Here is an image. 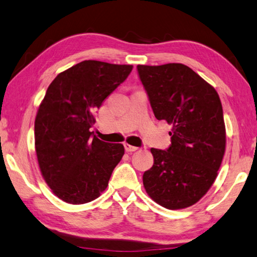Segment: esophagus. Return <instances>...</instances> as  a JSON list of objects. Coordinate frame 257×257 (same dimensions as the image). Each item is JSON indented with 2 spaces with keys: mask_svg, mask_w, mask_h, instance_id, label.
Returning a JSON list of instances; mask_svg holds the SVG:
<instances>
[{
  "mask_svg": "<svg viewBox=\"0 0 257 257\" xmlns=\"http://www.w3.org/2000/svg\"><path fill=\"white\" fill-rule=\"evenodd\" d=\"M124 148H125V150L127 151V152H134V151L139 150V148L133 147V146H131V145H128V143H124Z\"/></svg>",
  "mask_w": 257,
  "mask_h": 257,
  "instance_id": "esophagus-1",
  "label": "esophagus"
}]
</instances>
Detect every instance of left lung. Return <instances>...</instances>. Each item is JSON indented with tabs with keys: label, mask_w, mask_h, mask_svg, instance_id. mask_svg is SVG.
I'll return each mask as SVG.
<instances>
[{
	"label": "left lung",
	"mask_w": 257,
	"mask_h": 257,
	"mask_svg": "<svg viewBox=\"0 0 257 257\" xmlns=\"http://www.w3.org/2000/svg\"><path fill=\"white\" fill-rule=\"evenodd\" d=\"M138 71L156 118L173 126L169 149H151L154 166L143 174V186L166 209L188 208L213 185L226 151L219 94L181 63L138 65Z\"/></svg>",
	"instance_id": "obj_1"
}]
</instances>
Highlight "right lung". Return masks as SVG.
<instances>
[{
  "mask_svg": "<svg viewBox=\"0 0 257 257\" xmlns=\"http://www.w3.org/2000/svg\"><path fill=\"white\" fill-rule=\"evenodd\" d=\"M133 65L82 61L52 81L35 119L40 173L58 199L84 204L106 190L124 146L93 136L94 111L127 78Z\"/></svg>",
  "mask_w": 257,
  "mask_h": 257,
  "instance_id": "obj_1",
  "label": "right lung"
}]
</instances>
